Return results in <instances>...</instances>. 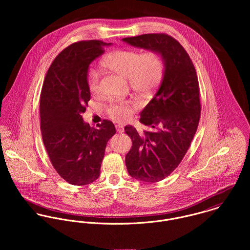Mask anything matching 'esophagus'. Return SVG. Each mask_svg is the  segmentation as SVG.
<instances>
[{
    "instance_id": "obj_1",
    "label": "esophagus",
    "mask_w": 250,
    "mask_h": 250,
    "mask_svg": "<svg viewBox=\"0 0 250 250\" xmlns=\"http://www.w3.org/2000/svg\"><path fill=\"white\" fill-rule=\"evenodd\" d=\"M115 129H116V131L118 133H122L124 131V129H123V127L121 125H115Z\"/></svg>"
}]
</instances>
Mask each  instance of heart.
Returning a JSON list of instances; mask_svg holds the SVG:
<instances>
[{
    "label": "heart",
    "mask_w": 250,
    "mask_h": 250,
    "mask_svg": "<svg viewBox=\"0 0 250 250\" xmlns=\"http://www.w3.org/2000/svg\"><path fill=\"white\" fill-rule=\"evenodd\" d=\"M104 64L111 70L128 78L131 87L144 95L150 94L160 83L164 74V60L157 52L140 54L137 51L118 50L109 54ZM87 83L92 93L100 90V71L90 67L87 72ZM132 107L127 101H116L107 107V113L113 119L123 122L132 115Z\"/></svg>",
    "instance_id": "1"
}]
</instances>
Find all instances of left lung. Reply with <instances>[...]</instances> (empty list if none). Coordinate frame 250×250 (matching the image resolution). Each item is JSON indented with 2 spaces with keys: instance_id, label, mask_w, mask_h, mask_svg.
Segmentation results:
<instances>
[{
  "instance_id": "8db88e82",
  "label": "left lung",
  "mask_w": 250,
  "mask_h": 250,
  "mask_svg": "<svg viewBox=\"0 0 250 250\" xmlns=\"http://www.w3.org/2000/svg\"><path fill=\"white\" fill-rule=\"evenodd\" d=\"M122 41L159 53L164 74L154 97L141 112L151 131L126 126L132 140L125 163L133 178L155 183L167 177L186 155L200 118L198 79L193 63L176 39L165 34L126 37Z\"/></svg>"
}]
</instances>
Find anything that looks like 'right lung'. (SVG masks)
<instances>
[{"label":"right lung","instance_id":"1","mask_svg":"<svg viewBox=\"0 0 250 250\" xmlns=\"http://www.w3.org/2000/svg\"><path fill=\"white\" fill-rule=\"evenodd\" d=\"M111 43L88 40L73 43L53 62L40 95V129L50 161L71 185L84 186L100 175L108 140L115 127L104 120L90 127L82 113L90 100L87 72L90 63Z\"/></svg>","mask_w":250,"mask_h":250}]
</instances>
